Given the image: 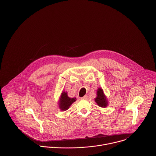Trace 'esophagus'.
I'll use <instances>...</instances> for the list:
<instances>
[{
    "label": "esophagus",
    "mask_w": 156,
    "mask_h": 156,
    "mask_svg": "<svg viewBox=\"0 0 156 156\" xmlns=\"http://www.w3.org/2000/svg\"><path fill=\"white\" fill-rule=\"evenodd\" d=\"M87 97H88V96L87 95H85L84 97H83L81 99H84V100H86L87 99Z\"/></svg>",
    "instance_id": "34e87169"
}]
</instances>
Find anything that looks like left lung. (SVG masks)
<instances>
[{
	"instance_id": "1",
	"label": "left lung",
	"mask_w": 156,
	"mask_h": 156,
	"mask_svg": "<svg viewBox=\"0 0 156 156\" xmlns=\"http://www.w3.org/2000/svg\"><path fill=\"white\" fill-rule=\"evenodd\" d=\"M94 101L96 104L101 107L105 108L107 107L108 104V100L101 87H99L97 90V96L94 99Z\"/></svg>"
}]
</instances>
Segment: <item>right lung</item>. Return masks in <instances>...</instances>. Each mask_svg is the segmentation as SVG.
<instances>
[{
	"label": "right lung",
	"instance_id": "right-lung-1",
	"mask_svg": "<svg viewBox=\"0 0 156 156\" xmlns=\"http://www.w3.org/2000/svg\"><path fill=\"white\" fill-rule=\"evenodd\" d=\"M76 100V98H71L68 96L67 92L62 91L58 100V107L62 111L68 110L70 105L75 102Z\"/></svg>",
	"mask_w": 156,
	"mask_h": 156
}]
</instances>
